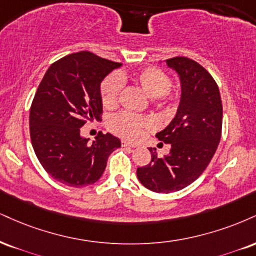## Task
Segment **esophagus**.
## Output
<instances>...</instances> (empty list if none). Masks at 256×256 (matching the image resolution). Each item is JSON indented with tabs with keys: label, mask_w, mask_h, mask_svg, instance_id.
<instances>
[{
	"label": "esophagus",
	"mask_w": 256,
	"mask_h": 256,
	"mask_svg": "<svg viewBox=\"0 0 256 256\" xmlns=\"http://www.w3.org/2000/svg\"><path fill=\"white\" fill-rule=\"evenodd\" d=\"M122 146H125V148H136L137 146L136 144H132V143H130V142H126V140H122Z\"/></svg>",
	"instance_id": "1"
}]
</instances>
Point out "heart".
<instances>
[{
	"label": "heart",
	"instance_id": "1",
	"mask_svg": "<svg viewBox=\"0 0 256 256\" xmlns=\"http://www.w3.org/2000/svg\"><path fill=\"white\" fill-rule=\"evenodd\" d=\"M124 75L112 74L101 83V100L104 107L113 108L116 106L119 95L124 86ZM132 81L140 87L150 98H164L170 89V78L163 70L155 66H149L134 72ZM110 130L122 138L128 140H136L142 136L146 128L152 126L149 119L142 118L128 112H122L113 116L108 122Z\"/></svg>",
	"mask_w": 256,
	"mask_h": 256
}]
</instances>
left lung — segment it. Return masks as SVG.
<instances>
[{"mask_svg": "<svg viewBox=\"0 0 256 256\" xmlns=\"http://www.w3.org/2000/svg\"><path fill=\"white\" fill-rule=\"evenodd\" d=\"M178 74L181 86L176 114L156 137L170 144L160 158L149 148L152 162L137 169L140 182L156 193H172L196 181L216 152L222 134L223 107L212 76L196 60L174 57L166 60Z\"/></svg>", "mask_w": 256, "mask_h": 256, "instance_id": "1", "label": "left lung"}]
</instances>
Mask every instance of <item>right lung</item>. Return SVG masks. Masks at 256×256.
I'll use <instances>...</instances> for the list:
<instances>
[{
    "label": "right lung",
    "mask_w": 256,
    "mask_h": 256,
    "mask_svg": "<svg viewBox=\"0 0 256 256\" xmlns=\"http://www.w3.org/2000/svg\"><path fill=\"white\" fill-rule=\"evenodd\" d=\"M122 63L104 60L88 51L60 58L40 82L30 112L33 149L42 168L58 182L84 187L96 182L107 160L122 142L110 134L95 140L82 137L87 120L100 119V86Z\"/></svg>",
    "instance_id": "1"
}]
</instances>
